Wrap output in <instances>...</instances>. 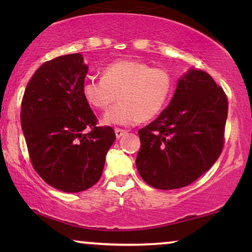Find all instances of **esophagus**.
<instances>
[{"label":"esophagus","mask_w":252,"mask_h":252,"mask_svg":"<svg viewBox=\"0 0 252 252\" xmlns=\"http://www.w3.org/2000/svg\"><path fill=\"white\" fill-rule=\"evenodd\" d=\"M115 133H116V137L117 139H120L123 135H125V134L127 133L125 129H120V128H116L115 129Z\"/></svg>","instance_id":"esophagus-1"}]
</instances>
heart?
Returning <instances> with one entry per match:
<instances>
[{"instance_id":"heart-1","label":"heart","mask_w":252,"mask_h":252,"mask_svg":"<svg viewBox=\"0 0 252 252\" xmlns=\"http://www.w3.org/2000/svg\"><path fill=\"white\" fill-rule=\"evenodd\" d=\"M173 78L165 68L151 67L144 62L120 60L103 68L102 78H87L82 94L89 104L104 110L120 101L103 117L106 125L132 126L157 116L170 101Z\"/></svg>"}]
</instances>
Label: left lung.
I'll use <instances>...</instances> for the list:
<instances>
[{"label": "left lung", "mask_w": 252, "mask_h": 252, "mask_svg": "<svg viewBox=\"0 0 252 252\" xmlns=\"http://www.w3.org/2000/svg\"><path fill=\"white\" fill-rule=\"evenodd\" d=\"M227 113L222 88L206 72L189 70L167 108L139 130L135 163L141 178L163 190L197 180L221 154Z\"/></svg>", "instance_id": "left-lung-1"}]
</instances>
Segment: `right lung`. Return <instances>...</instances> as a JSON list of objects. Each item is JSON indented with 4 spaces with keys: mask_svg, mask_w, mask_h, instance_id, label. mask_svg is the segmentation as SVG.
Instances as JSON below:
<instances>
[{
    "mask_svg": "<svg viewBox=\"0 0 252 252\" xmlns=\"http://www.w3.org/2000/svg\"><path fill=\"white\" fill-rule=\"evenodd\" d=\"M87 72L80 54L48 61L31 78L22 101L31 163L48 185L65 192L84 191L99 180L116 140L111 127L96 126L82 94Z\"/></svg>",
    "mask_w": 252,
    "mask_h": 252,
    "instance_id": "obj_1",
    "label": "right lung"
}]
</instances>
